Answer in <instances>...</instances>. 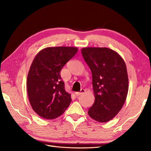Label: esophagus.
I'll return each mask as SVG.
<instances>
[{"instance_id": "1", "label": "esophagus", "mask_w": 151, "mask_h": 151, "mask_svg": "<svg viewBox=\"0 0 151 151\" xmlns=\"http://www.w3.org/2000/svg\"><path fill=\"white\" fill-rule=\"evenodd\" d=\"M85 92V89L82 88V89H81L80 92H76V93H75V94H76V96H79V95H81L82 94H83Z\"/></svg>"}]
</instances>
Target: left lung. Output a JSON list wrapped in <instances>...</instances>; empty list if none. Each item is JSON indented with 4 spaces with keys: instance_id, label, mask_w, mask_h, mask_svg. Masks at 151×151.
Instances as JSON below:
<instances>
[{
    "instance_id": "left-lung-1",
    "label": "left lung",
    "mask_w": 151,
    "mask_h": 151,
    "mask_svg": "<svg viewBox=\"0 0 151 151\" xmlns=\"http://www.w3.org/2000/svg\"><path fill=\"white\" fill-rule=\"evenodd\" d=\"M81 52L91 70L95 98L88 114L97 122H108L126 101L129 91L126 64L121 55L109 48L85 47Z\"/></svg>"
}]
</instances>
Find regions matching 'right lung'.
Listing matches in <instances>:
<instances>
[{
  "instance_id": "right-lung-1",
  "label": "right lung",
  "mask_w": 151,
  "mask_h": 151,
  "mask_svg": "<svg viewBox=\"0 0 151 151\" xmlns=\"http://www.w3.org/2000/svg\"><path fill=\"white\" fill-rule=\"evenodd\" d=\"M77 51L73 47H47L33 60L27 76V93L32 109L42 118H57L70 105V94L65 91L60 70Z\"/></svg>"
}]
</instances>
